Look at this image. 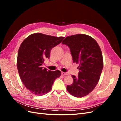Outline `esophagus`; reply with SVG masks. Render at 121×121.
Wrapping results in <instances>:
<instances>
[{
	"instance_id": "1",
	"label": "esophagus",
	"mask_w": 121,
	"mask_h": 121,
	"mask_svg": "<svg viewBox=\"0 0 121 121\" xmlns=\"http://www.w3.org/2000/svg\"><path fill=\"white\" fill-rule=\"evenodd\" d=\"M61 75H63V76H65V75H67V74L66 73H65V72H61Z\"/></svg>"
}]
</instances>
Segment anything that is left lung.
Masks as SVG:
<instances>
[{
    "label": "left lung",
    "instance_id": "obj_1",
    "mask_svg": "<svg viewBox=\"0 0 121 121\" xmlns=\"http://www.w3.org/2000/svg\"><path fill=\"white\" fill-rule=\"evenodd\" d=\"M61 43L70 49L74 63L79 64L78 76H72L73 83L67 89L76 97L85 96L97 85L103 69L100 47L93 38L85 34L68 36Z\"/></svg>",
    "mask_w": 121,
    "mask_h": 121
}]
</instances>
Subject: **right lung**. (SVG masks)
Instances as JSON below:
<instances>
[{
  "mask_svg": "<svg viewBox=\"0 0 121 121\" xmlns=\"http://www.w3.org/2000/svg\"><path fill=\"white\" fill-rule=\"evenodd\" d=\"M64 38L34 33L21 44L17 53V70L24 85L33 94L43 95L47 93L54 80L60 76V71L47 70L42 65L45 59L49 58L51 49Z\"/></svg>",
  "mask_w": 121,
  "mask_h": 121,
  "instance_id": "1",
  "label": "right lung"
}]
</instances>
